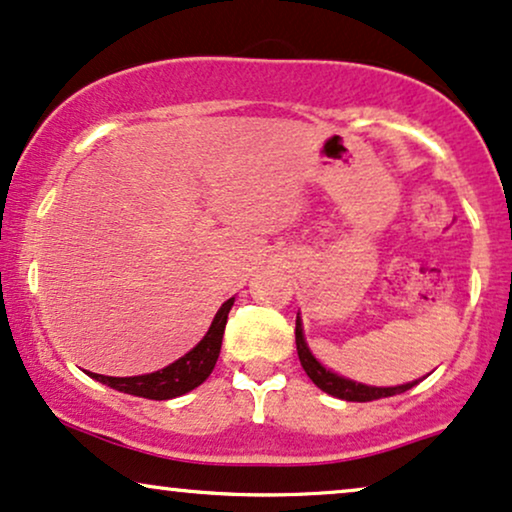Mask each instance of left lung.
<instances>
[{
    "label": "left lung",
    "mask_w": 512,
    "mask_h": 512,
    "mask_svg": "<svg viewBox=\"0 0 512 512\" xmlns=\"http://www.w3.org/2000/svg\"><path fill=\"white\" fill-rule=\"evenodd\" d=\"M295 345H297V357H300V364L304 368V373L312 378V383L316 387H321L323 392L333 394V397L338 399H345V401H373V399H383V397H392V394H401L406 390H411L416 383H406V385H399V387H371V385H361V383H354V380H347V378H340L338 373H331L326 371L319 361L314 359V354L309 352L307 342H304V335H302V321L300 316H297L295 321Z\"/></svg>",
    "instance_id": "1"
}]
</instances>
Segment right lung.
<instances>
[{"instance_id":"1","label":"right lung","mask_w":512,"mask_h":512,"mask_svg":"<svg viewBox=\"0 0 512 512\" xmlns=\"http://www.w3.org/2000/svg\"><path fill=\"white\" fill-rule=\"evenodd\" d=\"M231 304H234V297L226 300L222 307H219V312L215 314V321H212L210 331L205 333V338L200 340L189 354H184V357L163 368V371H155L148 375H134V378H111V375H99V373H89V375L118 392L134 394V397H144V399H155V401L172 399V397H179V394L191 392L193 387H198L205 378H208L212 368L217 364L219 349H222L226 316H229Z\"/></svg>"}]
</instances>
